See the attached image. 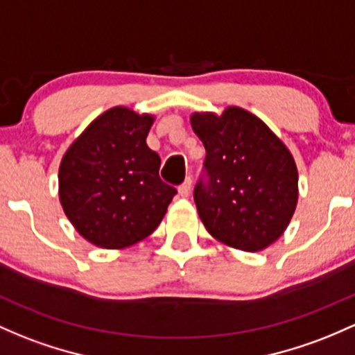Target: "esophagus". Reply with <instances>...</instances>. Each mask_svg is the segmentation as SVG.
<instances>
[{
  "instance_id": "1",
  "label": "esophagus",
  "mask_w": 355,
  "mask_h": 355,
  "mask_svg": "<svg viewBox=\"0 0 355 355\" xmlns=\"http://www.w3.org/2000/svg\"><path fill=\"white\" fill-rule=\"evenodd\" d=\"M190 190H192V178H187V180L178 187V193H180L182 197H189Z\"/></svg>"
}]
</instances>
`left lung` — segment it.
Returning <instances> with one entry per match:
<instances>
[{
  "label": "left lung",
  "mask_w": 355,
  "mask_h": 355,
  "mask_svg": "<svg viewBox=\"0 0 355 355\" xmlns=\"http://www.w3.org/2000/svg\"><path fill=\"white\" fill-rule=\"evenodd\" d=\"M192 130L204 143L209 182L193 190L209 234L229 248L256 252L286 231L298 202L293 155L258 116L229 106L193 112Z\"/></svg>",
  "instance_id": "obj_1"
}]
</instances>
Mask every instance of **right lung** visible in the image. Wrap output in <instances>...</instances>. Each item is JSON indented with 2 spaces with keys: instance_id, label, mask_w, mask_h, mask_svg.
Listing matches in <instances>:
<instances>
[{
  "instance_id": "1",
  "label": "right lung",
  "mask_w": 355,
  "mask_h": 355,
  "mask_svg": "<svg viewBox=\"0 0 355 355\" xmlns=\"http://www.w3.org/2000/svg\"><path fill=\"white\" fill-rule=\"evenodd\" d=\"M153 114L107 109L69 146L58 168V198L76 231L94 246L130 248L148 237L177 190L159 178L146 145Z\"/></svg>"
}]
</instances>
